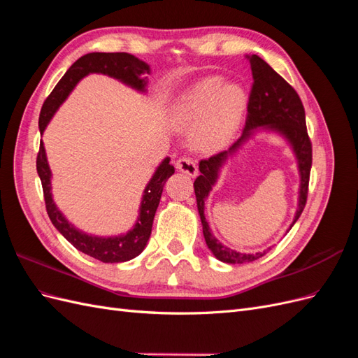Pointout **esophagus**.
Instances as JSON below:
<instances>
[{
	"label": "esophagus",
	"instance_id": "obj_1",
	"mask_svg": "<svg viewBox=\"0 0 358 358\" xmlns=\"http://www.w3.org/2000/svg\"><path fill=\"white\" fill-rule=\"evenodd\" d=\"M176 169L182 173H185V175L194 178L197 176V164L196 161L191 159L189 157H182L176 161Z\"/></svg>",
	"mask_w": 358,
	"mask_h": 358
}]
</instances>
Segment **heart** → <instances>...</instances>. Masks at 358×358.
Returning <instances> with one entry per match:
<instances>
[{
	"label": "heart",
	"instance_id": "1",
	"mask_svg": "<svg viewBox=\"0 0 358 358\" xmlns=\"http://www.w3.org/2000/svg\"><path fill=\"white\" fill-rule=\"evenodd\" d=\"M246 96L239 85H225L218 76L206 78L185 94L176 107L182 125L201 124L196 134L199 148L222 146L236 131L245 110Z\"/></svg>",
	"mask_w": 358,
	"mask_h": 358
}]
</instances>
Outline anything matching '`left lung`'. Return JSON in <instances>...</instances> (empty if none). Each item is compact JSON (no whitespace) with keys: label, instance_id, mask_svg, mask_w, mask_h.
<instances>
[{"label":"left lung","instance_id":"obj_1","mask_svg":"<svg viewBox=\"0 0 358 358\" xmlns=\"http://www.w3.org/2000/svg\"><path fill=\"white\" fill-rule=\"evenodd\" d=\"M246 58L249 59V64H251L254 82L251 92H249L248 115L243 133L237 138V142L230 146L229 150H222V152L212 155L208 159H201L199 166L201 175L194 182V191H196L197 208L203 225L206 245H208V248L220 262L229 264L254 262V259L263 257L266 251L257 254H241L233 251V249L220 243L218 239H215V236L209 229V224L204 218V200L209 196L212 187L215 185L216 179H218L220 169L222 167L225 159L233 155L241 148V145L246 142V138L251 137L254 129H257L258 127L275 129V131L280 133L288 140L297 157L300 171L299 208L291 227L300 218V215L306 206L312 167V143L308 136L305 107H303L299 94L264 59L257 55H246Z\"/></svg>","mask_w":358,"mask_h":358}]
</instances>
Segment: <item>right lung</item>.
<instances>
[{
	"mask_svg": "<svg viewBox=\"0 0 358 358\" xmlns=\"http://www.w3.org/2000/svg\"><path fill=\"white\" fill-rule=\"evenodd\" d=\"M90 73H103L129 85L137 91H145L146 78H143V76L149 74V66L146 62L140 61L138 58L131 55V53L125 52H92L80 57L67 70V73L62 76V79L57 83L46 101L43 103L38 119L41 134L45 131V128L49 124L53 113L57 112L62 101L67 99L74 86ZM37 173L41 180L46 210L52 224L55 225V229L66 237L76 249H79L80 252L95 259H100L103 263H124L137 257L145 249L149 241L150 231H152L154 216L159 204L162 188H164L166 180L175 173V167L170 164L169 158L161 162L155 171V175L150 179L145 189L142 206H140V215L134 229L131 231H128L125 236L117 237H96L85 234L78 229H74V227L64 218L62 213L58 210L55 203L52 200L50 169L48 164L43 142H40V149L37 154Z\"/></svg>",
	"mask_w": 358,
	"mask_h": 358,
	"instance_id": "add662e5",
	"label": "right lung"
}]
</instances>
